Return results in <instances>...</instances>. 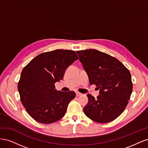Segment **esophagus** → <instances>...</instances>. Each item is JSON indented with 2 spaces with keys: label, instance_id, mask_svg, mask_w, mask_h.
<instances>
[{
  "label": "esophagus",
  "instance_id": "1",
  "mask_svg": "<svg viewBox=\"0 0 148 148\" xmlns=\"http://www.w3.org/2000/svg\"><path fill=\"white\" fill-rule=\"evenodd\" d=\"M81 95H82V93H80L79 92H76V96H79Z\"/></svg>",
  "mask_w": 148,
  "mask_h": 148
}]
</instances>
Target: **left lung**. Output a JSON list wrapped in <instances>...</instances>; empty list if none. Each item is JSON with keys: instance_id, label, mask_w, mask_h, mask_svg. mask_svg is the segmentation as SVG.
Wrapping results in <instances>:
<instances>
[{"instance_id": "obj_1", "label": "left lung", "mask_w": 148, "mask_h": 148, "mask_svg": "<svg viewBox=\"0 0 148 148\" xmlns=\"http://www.w3.org/2000/svg\"><path fill=\"white\" fill-rule=\"evenodd\" d=\"M88 74L89 83L96 84L99 95H88L83 108L88 118L97 123H107L124 111L130 98L133 84L131 74L116 58L96 49L77 51Z\"/></svg>"}]
</instances>
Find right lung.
Wrapping results in <instances>:
<instances>
[{"label":"right lung","mask_w":148,"mask_h":148,"mask_svg":"<svg viewBox=\"0 0 148 148\" xmlns=\"http://www.w3.org/2000/svg\"><path fill=\"white\" fill-rule=\"evenodd\" d=\"M78 59L73 51L57 49L38 55L22 70L18 90L22 104L33 119L49 124L64 117L75 92L57 91L55 83Z\"/></svg>","instance_id":"right-lung-1"}]
</instances>
